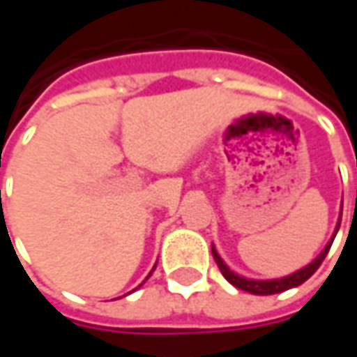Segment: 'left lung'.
<instances>
[{"instance_id":"obj_1","label":"left lung","mask_w":357,"mask_h":357,"mask_svg":"<svg viewBox=\"0 0 357 357\" xmlns=\"http://www.w3.org/2000/svg\"><path fill=\"white\" fill-rule=\"evenodd\" d=\"M340 222H342V214H340V218H337L336 230H334L332 238H330V242L324 246L322 252L318 254L310 264H306L304 268H300V270H296V272H292V274H288V276H282V278H272V280H254V278H244V276H240V274L232 272V270L225 264V260L220 258V254L216 252L214 244H213V256H214V260H216V264H218V268H220V272H222V276H225L232 286H236V288H240V290L250 292V294H256V296L278 294V292H284V290H290V288H296V286L304 284V282L308 280L310 276L320 268V264L324 262V258H326V254H328V250H330V246H332V242H334V238H336Z\"/></svg>"}]
</instances>
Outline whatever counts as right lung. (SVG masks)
<instances>
[{
	"label": "right lung",
	"instance_id": "add662e5",
	"mask_svg": "<svg viewBox=\"0 0 357 357\" xmlns=\"http://www.w3.org/2000/svg\"><path fill=\"white\" fill-rule=\"evenodd\" d=\"M153 270H155V268H153ZM153 270H151V274H153ZM151 274H149V276H151ZM149 276H146V278H149Z\"/></svg>",
	"mask_w": 357,
	"mask_h": 357
}]
</instances>
